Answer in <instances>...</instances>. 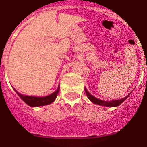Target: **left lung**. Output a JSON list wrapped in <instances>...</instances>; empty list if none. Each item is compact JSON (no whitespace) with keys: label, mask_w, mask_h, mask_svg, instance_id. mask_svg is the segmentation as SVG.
Wrapping results in <instances>:
<instances>
[{"label":"left lung","mask_w":147,"mask_h":147,"mask_svg":"<svg viewBox=\"0 0 147 147\" xmlns=\"http://www.w3.org/2000/svg\"><path fill=\"white\" fill-rule=\"evenodd\" d=\"M85 92H86V95H87L88 98H89V100H91L93 104H98V105H100V106H105V107H118V106H119L120 104H122V103H123V102L127 98H128L129 95H130V94H129L127 97L122 98V99H121V100H112V101H105V100H100V99H98V98H95V97L90 95L86 88H85Z\"/></svg>","instance_id":"obj_1"}]
</instances>
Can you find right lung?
<instances>
[{"mask_svg": "<svg viewBox=\"0 0 147 147\" xmlns=\"http://www.w3.org/2000/svg\"><path fill=\"white\" fill-rule=\"evenodd\" d=\"M60 87L58 86V89L56 90L55 92H53L51 95H48L46 97H35V96H26V95H24L22 94L19 93L15 89V91L16 92L18 96L20 97L23 100H24L26 104H28L30 107H40V106L47 105V104H52V102L55 100V98H57L58 92H59Z\"/></svg>", "mask_w": 147, "mask_h": 147, "instance_id": "1", "label": "right lung"}]
</instances>
